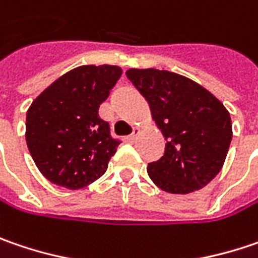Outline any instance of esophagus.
<instances>
[{"label": "esophagus", "mask_w": 258, "mask_h": 258, "mask_svg": "<svg viewBox=\"0 0 258 258\" xmlns=\"http://www.w3.org/2000/svg\"><path fill=\"white\" fill-rule=\"evenodd\" d=\"M138 134H139V127H134V132L129 135V138H127V139H129V141H135V138L138 136Z\"/></svg>", "instance_id": "34e87169"}]
</instances>
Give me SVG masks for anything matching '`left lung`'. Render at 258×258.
<instances>
[{
  "label": "left lung",
  "instance_id": "obj_1",
  "mask_svg": "<svg viewBox=\"0 0 258 258\" xmlns=\"http://www.w3.org/2000/svg\"><path fill=\"white\" fill-rule=\"evenodd\" d=\"M165 138V151L149 162V178L167 193L187 195L221 171L232 139L225 106L193 80L160 70H127Z\"/></svg>",
  "mask_w": 258,
  "mask_h": 258
}]
</instances>
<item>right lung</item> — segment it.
Returning <instances> with one entry per match:
<instances>
[{
	"label": "right lung",
	"instance_id": "obj_1",
	"mask_svg": "<svg viewBox=\"0 0 258 258\" xmlns=\"http://www.w3.org/2000/svg\"><path fill=\"white\" fill-rule=\"evenodd\" d=\"M122 75L114 65H83L59 77L27 110L26 142L46 178L71 190L106 173L120 141L98 116L100 104Z\"/></svg>",
	"mask_w": 258,
	"mask_h": 258
}]
</instances>
